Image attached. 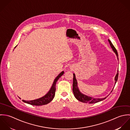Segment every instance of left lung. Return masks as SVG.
I'll list each match as a JSON object with an SVG mask.
<instances>
[{"label": "left lung", "instance_id": "obj_1", "mask_svg": "<svg viewBox=\"0 0 130 130\" xmlns=\"http://www.w3.org/2000/svg\"><path fill=\"white\" fill-rule=\"evenodd\" d=\"M108 42H109V43L110 44V45L111 47L112 48L113 51L116 53V54L117 56L118 59H119L118 54V52H117L116 49L113 46V45H112V44L111 43V42H110V41L109 40H108ZM118 76H119V70H118L117 74V75L115 77V84H116V82L118 80ZM73 92L75 98L79 101H80L81 102L84 103H88V104H95V103L100 102L102 101H103L108 96H107L106 98H103V99H94V98H92L91 97L88 96H86L85 95H84V94H82L78 89V87H77V80L76 79L75 76L74 74H73ZM112 91H111V92H112Z\"/></svg>", "mask_w": 130, "mask_h": 130}]
</instances>
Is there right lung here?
<instances>
[{
	"label": "right lung",
	"instance_id": "right-lung-1",
	"mask_svg": "<svg viewBox=\"0 0 130 130\" xmlns=\"http://www.w3.org/2000/svg\"><path fill=\"white\" fill-rule=\"evenodd\" d=\"M64 74V72H61L56 78L55 79L53 83L52 87L49 90V91L46 94L45 96L43 97L40 98L37 100H33V101H23L26 104H29L32 105H36V106H40V105H45L47 104L50 103L53 99H54L55 94V91H56V84L57 81V80L59 79V78Z\"/></svg>",
	"mask_w": 130,
	"mask_h": 130
}]
</instances>
